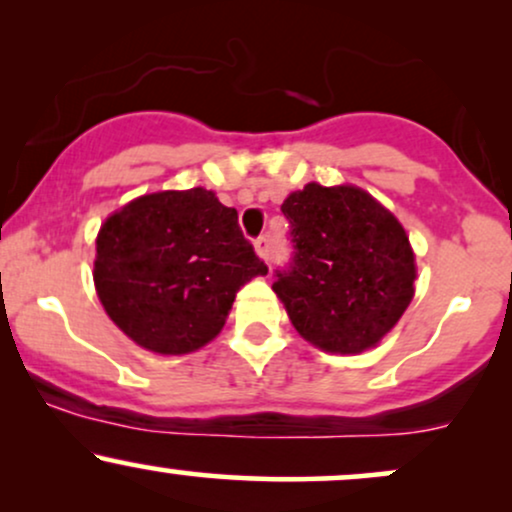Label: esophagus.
Masks as SVG:
<instances>
[{"mask_svg":"<svg viewBox=\"0 0 512 512\" xmlns=\"http://www.w3.org/2000/svg\"><path fill=\"white\" fill-rule=\"evenodd\" d=\"M255 250L264 262H269V238L267 236H260L255 240Z\"/></svg>","mask_w":512,"mask_h":512,"instance_id":"1","label":"esophagus"}]
</instances>
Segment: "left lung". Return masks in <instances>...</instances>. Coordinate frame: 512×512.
<instances>
[{"label": "left lung", "mask_w": 512, "mask_h": 512, "mask_svg": "<svg viewBox=\"0 0 512 512\" xmlns=\"http://www.w3.org/2000/svg\"><path fill=\"white\" fill-rule=\"evenodd\" d=\"M281 211L293 252L272 289L298 334L332 354L378 344L414 298V250L402 223L354 185L308 182Z\"/></svg>", "instance_id": "obj_1"}]
</instances>
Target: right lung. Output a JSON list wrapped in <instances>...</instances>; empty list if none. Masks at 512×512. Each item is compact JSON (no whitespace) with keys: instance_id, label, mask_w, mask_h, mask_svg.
Masks as SVG:
<instances>
[{"instance_id":"add662e5","label":"right lung","mask_w":512,"mask_h":512,"mask_svg":"<svg viewBox=\"0 0 512 512\" xmlns=\"http://www.w3.org/2000/svg\"><path fill=\"white\" fill-rule=\"evenodd\" d=\"M267 264L238 211L204 187L154 192L108 216L93 281L110 320L156 354H190L226 325L240 286Z\"/></svg>"}]
</instances>
